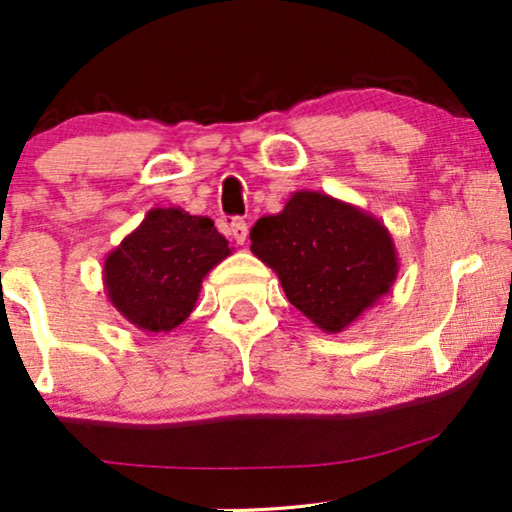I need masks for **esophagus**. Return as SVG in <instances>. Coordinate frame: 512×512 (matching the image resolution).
Returning a JSON list of instances; mask_svg holds the SVG:
<instances>
[{
    "label": "esophagus",
    "instance_id": "obj_1",
    "mask_svg": "<svg viewBox=\"0 0 512 512\" xmlns=\"http://www.w3.org/2000/svg\"><path fill=\"white\" fill-rule=\"evenodd\" d=\"M230 235H233V240H235L237 244L247 242V235H249L247 221H242V219H233V221H230Z\"/></svg>",
    "mask_w": 512,
    "mask_h": 512
}]
</instances>
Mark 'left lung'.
Instances as JSON below:
<instances>
[{
	"mask_svg": "<svg viewBox=\"0 0 512 512\" xmlns=\"http://www.w3.org/2000/svg\"><path fill=\"white\" fill-rule=\"evenodd\" d=\"M251 254L282 282L293 307L326 333H342L387 296L398 254L387 226L361 207L296 191L251 228Z\"/></svg>",
	"mask_w": 512,
	"mask_h": 512,
	"instance_id": "obj_1",
	"label": "left lung"
}]
</instances>
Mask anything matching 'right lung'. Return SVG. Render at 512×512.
Returning a JSON list of instances; mask_svg holds the SVG:
<instances>
[{
    "mask_svg": "<svg viewBox=\"0 0 512 512\" xmlns=\"http://www.w3.org/2000/svg\"><path fill=\"white\" fill-rule=\"evenodd\" d=\"M230 254L212 219L153 207L104 258V291L128 324L170 333L195 310L207 272Z\"/></svg>",
    "mask_w": 512,
    "mask_h": 512,
    "instance_id": "add662e5",
    "label": "right lung"
}]
</instances>
